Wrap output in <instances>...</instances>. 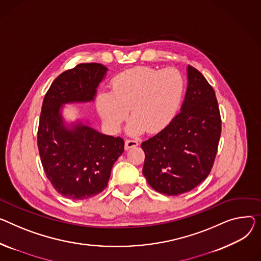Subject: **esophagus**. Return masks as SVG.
<instances>
[{
	"instance_id": "34e87169",
	"label": "esophagus",
	"mask_w": 261,
	"mask_h": 261,
	"mask_svg": "<svg viewBox=\"0 0 261 261\" xmlns=\"http://www.w3.org/2000/svg\"><path fill=\"white\" fill-rule=\"evenodd\" d=\"M138 146V142L137 141H132V140H126L125 142V149L129 150L131 148L137 147Z\"/></svg>"
}]
</instances>
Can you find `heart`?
<instances>
[{
  "label": "heart",
  "mask_w": 261,
  "mask_h": 261,
  "mask_svg": "<svg viewBox=\"0 0 261 261\" xmlns=\"http://www.w3.org/2000/svg\"><path fill=\"white\" fill-rule=\"evenodd\" d=\"M182 93L184 80L175 69L136 67L118 73L112 80V91H99L95 105L112 131L120 129L130 109L129 133H154L167 127L175 116Z\"/></svg>",
  "instance_id": "b5f03b06"
}]
</instances>
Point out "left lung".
Masks as SVG:
<instances>
[{"instance_id": "8db88e82", "label": "left lung", "mask_w": 261, "mask_h": 261, "mask_svg": "<svg viewBox=\"0 0 261 261\" xmlns=\"http://www.w3.org/2000/svg\"><path fill=\"white\" fill-rule=\"evenodd\" d=\"M180 112L161 132L142 143L143 174L165 195H179L203 181L213 167L221 133L215 92L204 76L187 67Z\"/></svg>"}]
</instances>
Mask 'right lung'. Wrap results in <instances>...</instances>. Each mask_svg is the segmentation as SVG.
Returning a JSON list of instances; mask_svg holds the SVG:
<instances>
[{
    "label": "right lung",
    "instance_id": "obj_1",
    "mask_svg": "<svg viewBox=\"0 0 261 261\" xmlns=\"http://www.w3.org/2000/svg\"><path fill=\"white\" fill-rule=\"evenodd\" d=\"M107 71L101 64H79L59 75L44 97L38 132L41 162L52 186L69 199L100 193L124 152L123 138L98 132L89 120H67L63 114L65 105L93 101Z\"/></svg>",
    "mask_w": 261,
    "mask_h": 261
}]
</instances>
